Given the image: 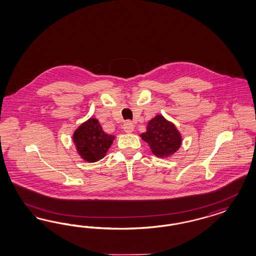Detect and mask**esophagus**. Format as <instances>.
<instances>
[{
    "mask_svg": "<svg viewBox=\"0 0 256 256\" xmlns=\"http://www.w3.org/2000/svg\"><path fill=\"white\" fill-rule=\"evenodd\" d=\"M123 128L126 133H130L134 130V124L130 121H126L123 126Z\"/></svg>",
    "mask_w": 256,
    "mask_h": 256,
    "instance_id": "esophagus-1",
    "label": "esophagus"
}]
</instances>
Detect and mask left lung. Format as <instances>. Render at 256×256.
<instances>
[{"instance_id": "1", "label": "left lung", "mask_w": 256, "mask_h": 256, "mask_svg": "<svg viewBox=\"0 0 256 256\" xmlns=\"http://www.w3.org/2000/svg\"><path fill=\"white\" fill-rule=\"evenodd\" d=\"M149 144L154 155L166 158L172 155L181 146V135L174 124L162 116H156L148 122L146 132L140 135Z\"/></svg>"}]
</instances>
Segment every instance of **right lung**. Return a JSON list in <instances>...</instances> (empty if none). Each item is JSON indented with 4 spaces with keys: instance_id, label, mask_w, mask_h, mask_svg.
<instances>
[{
    "instance_id": "1",
    "label": "right lung",
    "mask_w": 256,
    "mask_h": 256,
    "mask_svg": "<svg viewBox=\"0 0 256 256\" xmlns=\"http://www.w3.org/2000/svg\"><path fill=\"white\" fill-rule=\"evenodd\" d=\"M114 136L108 135L96 118H90L73 134V140L78 153L88 162H94L103 158Z\"/></svg>"
}]
</instances>
